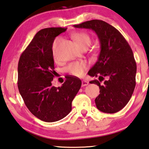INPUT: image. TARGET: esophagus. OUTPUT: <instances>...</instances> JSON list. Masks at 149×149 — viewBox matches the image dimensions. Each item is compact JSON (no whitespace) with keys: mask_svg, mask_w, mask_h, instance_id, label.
<instances>
[{"mask_svg":"<svg viewBox=\"0 0 149 149\" xmlns=\"http://www.w3.org/2000/svg\"><path fill=\"white\" fill-rule=\"evenodd\" d=\"M89 85V83H88L87 81H82V84H81V86L82 87H85V86H87V85Z\"/></svg>","mask_w":149,"mask_h":149,"instance_id":"esophagus-1","label":"esophagus"}]
</instances>
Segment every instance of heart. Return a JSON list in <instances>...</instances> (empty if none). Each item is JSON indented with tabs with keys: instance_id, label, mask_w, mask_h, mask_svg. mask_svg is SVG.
Returning a JSON list of instances; mask_svg holds the SVG:
<instances>
[{
	"instance_id": "b5f03b06",
	"label": "heart",
	"mask_w": 149,
	"mask_h": 149,
	"mask_svg": "<svg viewBox=\"0 0 149 149\" xmlns=\"http://www.w3.org/2000/svg\"><path fill=\"white\" fill-rule=\"evenodd\" d=\"M73 37L76 41L78 45L84 49V47H88L91 42V38L89 33L86 32H77L73 34ZM62 39L61 37H58L54 40L52 45V53L54 57L56 56V52L58 49L61 44ZM88 64L86 62H72L68 65L65 70L70 74L76 77H81L84 75L85 70L88 68Z\"/></svg>"
}]
</instances>
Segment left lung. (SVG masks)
Returning <instances> with one entry per match:
<instances>
[{"label": "left lung", "instance_id": "left-lung-1", "mask_svg": "<svg viewBox=\"0 0 149 149\" xmlns=\"http://www.w3.org/2000/svg\"><path fill=\"white\" fill-rule=\"evenodd\" d=\"M74 26L93 30L100 42L97 61L88 72L92 77L99 76L100 81L107 78L103 85L97 79L90 81L99 87L97 108L109 114L118 112L130 101L136 85L137 65L130 45L118 29L102 20L92 19Z\"/></svg>", "mask_w": 149, "mask_h": 149}]
</instances>
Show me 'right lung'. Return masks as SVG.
Instances as JSON below:
<instances>
[{
  "label": "right lung",
  "mask_w": 149,
  "mask_h": 149,
  "mask_svg": "<svg viewBox=\"0 0 149 149\" xmlns=\"http://www.w3.org/2000/svg\"><path fill=\"white\" fill-rule=\"evenodd\" d=\"M66 28L40 30L20 56L17 66V87L27 108L35 116L46 122L64 118L72 110V102L81 81L66 76L61 87L52 85L55 71L52 45L55 37Z\"/></svg>",
  "instance_id": "add662e5"
}]
</instances>
